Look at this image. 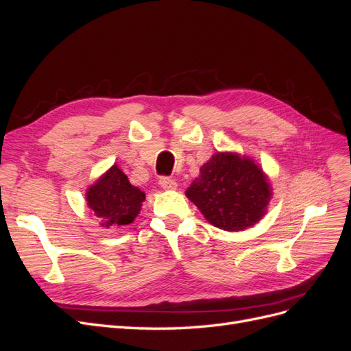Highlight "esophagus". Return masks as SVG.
Wrapping results in <instances>:
<instances>
[{"label": "esophagus", "mask_w": 351, "mask_h": 351, "mask_svg": "<svg viewBox=\"0 0 351 351\" xmlns=\"http://www.w3.org/2000/svg\"><path fill=\"white\" fill-rule=\"evenodd\" d=\"M159 186H161L164 190H176L177 189V183L174 182L173 178H169V177H161V178H159Z\"/></svg>", "instance_id": "34e87169"}]
</instances>
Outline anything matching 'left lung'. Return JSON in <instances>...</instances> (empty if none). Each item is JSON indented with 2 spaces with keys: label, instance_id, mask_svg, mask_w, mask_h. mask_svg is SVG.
<instances>
[{
  "label": "left lung",
  "instance_id": "obj_1",
  "mask_svg": "<svg viewBox=\"0 0 351 351\" xmlns=\"http://www.w3.org/2000/svg\"><path fill=\"white\" fill-rule=\"evenodd\" d=\"M186 196L204 217L221 230L240 231L267 214L271 186L253 159L232 152H217L200 167V174Z\"/></svg>",
  "mask_w": 351,
  "mask_h": 351
}]
</instances>
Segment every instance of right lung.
Listing matches in <instances>:
<instances>
[{"label":"right lung","mask_w":351,"mask_h":351,"mask_svg":"<svg viewBox=\"0 0 351 351\" xmlns=\"http://www.w3.org/2000/svg\"><path fill=\"white\" fill-rule=\"evenodd\" d=\"M145 193L132 186L121 169L112 165L86 192L90 210L101 221V227L129 226L141 212Z\"/></svg>","instance_id":"1"}]
</instances>
